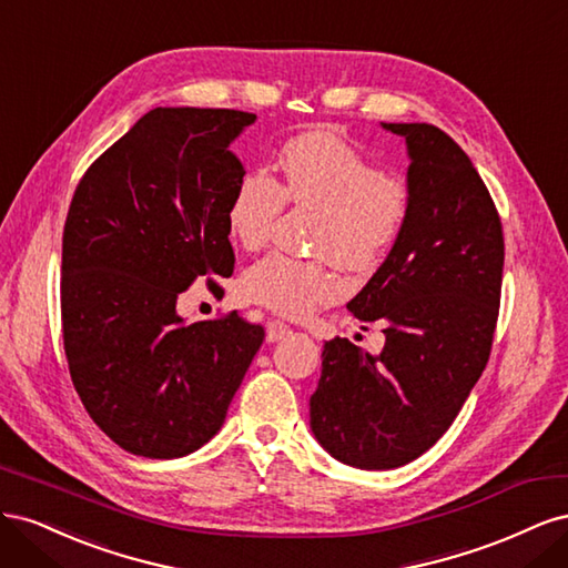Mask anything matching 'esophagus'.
<instances>
[{
  "label": "esophagus",
  "instance_id": "1",
  "mask_svg": "<svg viewBox=\"0 0 568 568\" xmlns=\"http://www.w3.org/2000/svg\"><path fill=\"white\" fill-rule=\"evenodd\" d=\"M291 334V326L282 320H270L267 322V341L274 343V341H282Z\"/></svg>",
  "mask_w": 568,
  "mask_h": 568
}]
</instances>
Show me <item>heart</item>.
Masks as SVG:
<instances>
[{"label":"heart","mask_w":568,"mask_h":568,"mask_svg":"<svg viewBox=\"0 0 568 568\" xmlns=\"http://www.w3.org/2000/svg\"><path fill=\"white\" fill-rule=\"evenodd\" d=\"M282 182L253 170L234 186L227 230L246 251L263 248L284 203L315 213L311 236L315 261L272 253L242 282L251 303L284 317H305L341 296L334 263L353 274L382 265L403 236L412 213V184L405 175L379 170L338 130H307L280 153Z\"/></svg>","instance_id":"heart-1"}]
</instances>
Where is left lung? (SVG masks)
<instances>
[{
	"label": "left lung",
	"instance_id": "left-lung-1",
	"mask_svg": "<svg viewBox=\"0 0 568 568\" xmlns=\"http://www.w3.org/2000/svg\"><path fill=\"white\" fill-rule=\"evenodd\" d=\"M382 125L405 136L412 213L348 311L384 322L386 343L326 341L311 398L315 438L357 469L403 467L448 432L490 357L505 265L500 215L453 136Z\"/></svg>",
	"mask_w": 568,
	"mask_h": 568
}]
</instances>
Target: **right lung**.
Listing matches in <instances>:
<instances>
[{
	"instance_id": "1",
	"label": "right lung",
	"mask_w": 568,
	"mask_h": 568,
	"mask_svg": "<svg viewBox=\"0 0 568 568\" xmlns=\"http://www.w3.org/2000/svg\"><path fill=\"white\" fill-rule=\"evenodd\" d=\"M234 109H153L82 175L63 227L61 329L73 386L120 448L151 459L199 450L265 329L236 313L184 324L178 296L234 272L227 205L246 170Z\"/></svg>"
}]
</instances>
